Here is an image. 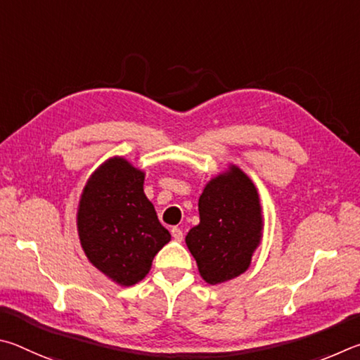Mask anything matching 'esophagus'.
Here are the masks:
<instances>
[{
  "label": "esophagus",
  "instance_id": "1",
  "mask_svg": "<svg viewBox=\"0 0 360 360\" xmlns=\"http://www.w3.org/2000/svg\"><path fill=\"white\" fill-rule=\"evenodd\" d=\"M170 234H172V237L175 238L176 242L184 240V231H181L180 228H172V229H170Z\"/></svg>",
  "mask_w": 360,
  "mask_h": 360
}]
</instances>
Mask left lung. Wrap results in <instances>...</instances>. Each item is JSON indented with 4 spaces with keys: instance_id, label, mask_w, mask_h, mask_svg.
<instances>
[{
    "instance_id": "1",
    "label": "left lung",
    "mask_w": 360,
    "mask_h": 360,
    "mask_svg": "<svg viewBox=\"0 0 360 360\" xmlns=\"http://www.w3.org/2000/svg\"><path fill=\"white\" fill-rule=\"evenodd\" d=\"M199 224L185 242L209 285L242 275L259 247L264 229L259 193L236 164L205 185L199 198Z\"/></svg>"
}]
</instances>
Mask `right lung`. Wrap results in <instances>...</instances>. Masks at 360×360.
Segmentation results:
<instances>
[{"instance_id": "1", "label": "right lung", "mask_w": 360, "mask_h": 360, "mask_svg": "<svg viewBox=\"0 0 360 360\" xmlns=\"http://www.w3.org/2000/svg\"><path fill=\"white\" fill-rule=\"evenodd\" d=\"M145 172L122 156L104 161L90 175L77 209V231L85 255L120 286L143 280L170 240L143 193Z\"/></svg>"}]
</instances>
